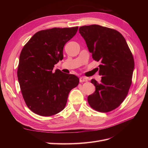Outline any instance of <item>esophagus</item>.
Segmentation results:
<instances>
[{
	"label": "esophagus",
	"instance_id": "esophagus-1",
	"mask_svg": "<svg viewBox=\"0 0 148 148\" xmlns=\"http://www.w3.org/2000/svg\"><path fill=\"white\" fill-rule=\"evenodd\" d=\"M87 81H88V79H87V78H86V77H80V78H79V82L82 83V82H87Z\"/></svg>",
	"mask_w": 148,
	"mask_h": 148
}]
</instances>
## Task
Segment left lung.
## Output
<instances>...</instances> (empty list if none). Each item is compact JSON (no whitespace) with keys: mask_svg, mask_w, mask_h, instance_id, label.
Wrapping results in <instances>:
<instances>
[{"mask_svg":"<svg viewBox=\"0 0 148 148\" xmlns=\"http://www.w3.org/2000/svg\"><path fill=\"white\" fill-rule=\"evenodd\" d=\"M79 33L84 39L92 59L100 61V83H91L96 91L88 97L92 109L108 112L118 107L127 96L135 67L132 53L122 34L97 25L81 26Z\"/></svg>","mask_w":148,"mask_h":148,"instance_id":"obj_1","label":"left lung"}]
</instances>
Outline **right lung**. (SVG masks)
<instances>
[{"instance_id": "obj_1", "label": "right lung", "mask_w": 148, "mask_h": 148, "mask_svg": "<svg viewBox=\"0 0 148 148\" xmlns=\"http://www.w3.org/2000/svg\"><path fill=\"white\" fill-rule=\"evenodd\" d=\"M78 27L53 28L35 33L22 49L17 76L26 106L34 113L51 116L60 112L69 94L77 87L79 78L57 69L54 65L63 59L65 44Z\"/></svg>"}]
</instances>
